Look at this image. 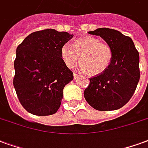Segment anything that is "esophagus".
<instances>
[{"instance_id": "esophagus-1", "label": "esophagus", "mask_w": 148, "mask_h": 148, "mask_svg": "<svg viewBox=\"0 0 148 148\" xmlns=\"http://www.w3.org/2000/svg\"><path fill=\"white\" fill-rule=\"evenodd\" d=\"M73 75H74V79H76V78H78V76H79V75L78 74H77V73H73Z\"/></svg>"}]
</instances>
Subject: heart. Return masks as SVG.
Listing matches in <instances>:
<instances>
[{"mask_svg":"<svg viewBox=\"0 0 148 148\" xmlns=\"http://www.w3.org/2000/svg\"><path fill=\"white\" fill-rule=\"evenodd\" d=\"M62 61L73 69L79 61L81 69L89 75H98L106 72L113 59V49L108 43L99 38L86 36L76 40L73 46L64 44L61 49Z\"/></svg>","mask_w":148,"mask_h":148,"instance_id":"b5f03b06","label":"heart"}]
</instances>
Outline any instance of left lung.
<instances>
[{"label":"left lung","instance_id":"obj_1","mask_svg":"<svg viewBox=\"0 0 148 148\" xmlns=\"http://www.w3.org/2000/svg\"><path fill=\"white\" fill-rule=\"evenodd\" d=\"M89 34L99 35L113 49L107 70L90 78L84 90L88 104L100 111L121 108L133 95L140 77V56L131 38L110 28H99Z\"/></svg>","mask_w":148,"mask_h":148}]
</instances>
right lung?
Returning a JSON list of instances; mask_svg holds the SVG:
<instances>
[{"label": "right lung", "instance_id": "right-lung-1", "mask_svg": "<svg viewBox=\"0 0 148 148\" xmlns=\"http://www.w3.org/2000/svg\"><path fill=\"white\" fill-rule=\"evenodd\" d=\"M73 37L68 32L45 29L29 34L17 47L13 85L29 113L48 116L60 108L64 87L73 79L61 49Z\"/></svg>", "mask_w": 148, "mask_h": 148}]
</instances>
